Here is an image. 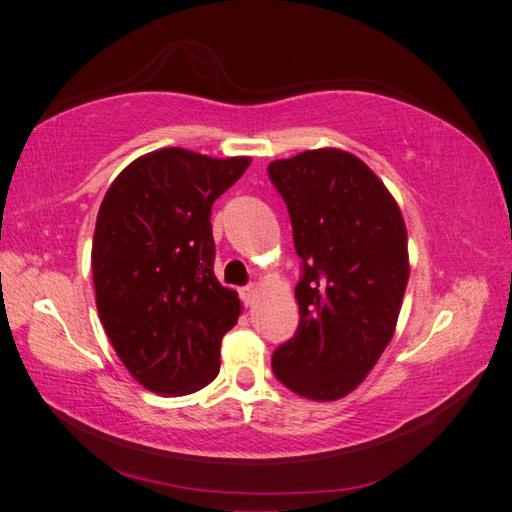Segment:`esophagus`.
I'll return each instance as SVG.
<instances>
[{
	"label": "esophagus",
	"mask_w": 512,
	"mask_h": 512,
	"mask_svg": "<svg viewBox=\"0 0 512 512\" xmlns=\"http://www.w3.org/2000/svg\"><path fill=\"white\" fill-rule=\"evenodd\" d=\"M241 300H244L246 307H253L255 300H257V287L255 284H250V287L241 289Z\"/></svg>",
	"instance_id": "esophagus-1"
}]
</instances>
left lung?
<instances>
[{
	"label": "left lung",
	"mask_w": 512,
	"mask_h": 512,
	"mask_svg": "<svg viewBox=\"0 0 512 512\" xmlns=\"http://www.w3.org/2000/svg\"><path fill=\"white\" fill-rule=\"evenodd\" d=\"M302 259L300 323L273 372L307 400L354 391L391 343L409 282L406 225L395 198L357 155L316 149L268 164Z\"/></svg>",
	"instance_id": "left-lung-1"
}]
</instances>
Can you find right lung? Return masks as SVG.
Instances as JSON below:
<instances>
[{
    "label": "right lung",
    "mask_w": 512,
    "mask_h": 512,
    "mask_svg": "<svg viewBox=\"0 0 512 512\" xmlns=\"http://www.w3.org/2000/svg\"><path fill=\"white\" fill-rule=\"evenodd\" d=\"M248 164L169 146L128 164L103 196L92 241L97 311L146 391L189 395L219 375L241 302L214 275L210 216Z\"/></svg>",
    "instance_id": "obj_1"
}]
</instances>
